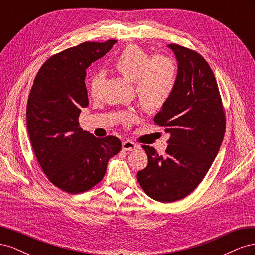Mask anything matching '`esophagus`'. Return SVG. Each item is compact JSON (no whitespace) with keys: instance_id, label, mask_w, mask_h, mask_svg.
Listing matches in <instances>:
<instances>
[{"instance_id":"esophagus-1","label":"esophagus","mask_w":255,"mask_h":255,"mask_svg":"<svg viewBox=\"0 0 255 255\" xmlns=\"http://www.w3.org/2000/svg\"><path fill=\"white\" fill-rule=\"evenodd\" d=\"M138 148V145L130 140H126L122 142V150L123 151H134Z\"/></svg>"}]
</instances>
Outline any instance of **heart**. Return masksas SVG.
Returning <instances> with one entry per match:
<instances>
[{
    "label": "heart",
    "mask_w": 255,
    "mask_h": 255,
    "mask_svg": "<svg viewBox=\"0 0 255 255\" xmlns=\"http://www.w3.org/2000/svg\"><path fill=\"white\" fill-rule=\"evenodd\" d=\"M113 68L123 78L135 83L136 96L142 109L153 113L159 111L170 99L175 87L177 66L175 60L165 55L151 57L150 54L130 44L114 60ZM103 74L96 73L90 80V92L96 95L103 83ZM134 116H127L132 121Z\"/></svg>",
    "instance_id": "heart-1"
}]
</instances>
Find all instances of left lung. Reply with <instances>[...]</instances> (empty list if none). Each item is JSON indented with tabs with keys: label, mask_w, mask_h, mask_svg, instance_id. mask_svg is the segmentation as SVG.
<instances>
[{
	"label": "left lung",
	"mask_w": 255,
	"mask_h": 255,
	"mask_svg": "<svg viewBox=\"0 0 255 255\" xmlns=\"http://www.w3.org/2000/svg\"><path fill=\"white\" fill-rule=\"evenodd\" d=\"M177 60L175 87L154 117L170 134L164 156L142 145L148 166L137 180L150 198L169 203L194 191L210 170L226 132V116L215 75L199 53L168 44Z\"/></svg>",
	"instance_id": "obj_1"
}]
</instances>
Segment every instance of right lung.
Returning <instances> with one entry per match:
<instances>
[{
  "label": "right lung",
  "mask_w": 255,
  "mask_h": 255,
  "mask_svg": "<svg viewBox=\"0 0 255 255\" xmlns=\"http://www.w3.org/2000/svg\"><path fill=\"white\" fill-rule=\"evenodd\" d=\"M117 40L83 42L51 56L38 71L26 106V126L43 173L69 194L87 191L103 179L107 163L121 150L115 136L97 138L80 127L88 105L86 69Z\"/></svg>",
  "instance_id": "obj_1"
}]
</instances>
